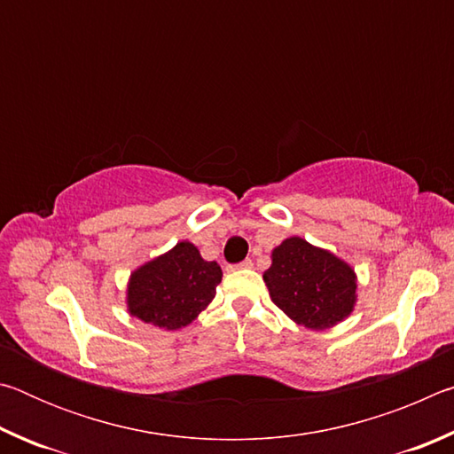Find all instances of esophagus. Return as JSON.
<instances>
[{
	"instance_id": "obj_1",
	"label": "esophagus",
	"mask_w": 454,
	"mask_h": 454,
	"mask_svg": "<svg viewBox=\"0 0 454 454\" xmlns=\"http://www.w3.org/2000/svg\"><path fill=\"white\" fill-rule=\"evenodd\" d=\"M236 268H252V260H244V262H240Z\"/></svg>"
}]
</instances>
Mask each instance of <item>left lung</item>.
<instances>
[{
  "mask_svg": "<svg viewBox=\"0 0 454 454\" xmlns=\"http://www.w3.org/2000/svg\"><path fill=\"white\" fill-rule=\"evenodd\" d=\"M262 278L272 302L290 320L310 330L333 328L355 310V268L301 236L276 246Z\"/></svg>",
  "mask_w": 454,
  "mask_h": 454,
  "instance_id": "left-lung-1",
  "label": "left lung"
}]
</instances>
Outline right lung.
Here are the masks:
<instances>
[{
  "label": "right lung",
  "mask_w": 454,
  "mask_h": 454,
  "mask_svg": "<svg viewBox=\"0 0 454 454\" xmlns=\"http://www.w3.org/2000/svg\"><path fill=\"white\" fill-rule=\"evenodd\" d=\"M222 268L184 240L129 274L128 312L164 330L188 326L216 296Z\"/></svg>",
  "instance_id": "add662e5"
}]
</instances>
